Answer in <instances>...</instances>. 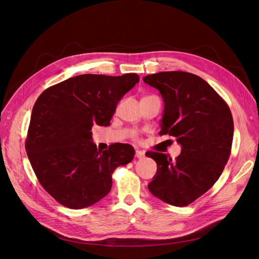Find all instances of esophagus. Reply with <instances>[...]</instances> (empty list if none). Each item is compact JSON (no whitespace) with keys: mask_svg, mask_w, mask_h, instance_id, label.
Masks as SVG:
<instances>
[{"mask_svg":"<svg viewBox=\"0 0 259 259\" xmlns=\"http://www.w3.org/2000/svg\"><path fill=\"white\" fill-rule=\"evenodd\" d=\"M135 156L137 159H143L145 156V152L144 151H140V150H136L135 151Z\"/></svg>","mask_w":259,"mask_h":259,"instance_id":"1","label":"esophagus"}]
</instances>
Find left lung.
Returning <instances> with one entry per match:
<instances>
[{
    "instance_id": "1",
    "label": "left lung",
    "mask_w": 259,
    "mask_h": 259,
    "mask_svg": "<svg viewBox=\"0 0 259 259\" xmlns=\"http://www.w3.org/2000/svg\"><path fill=\"white\" fill-rule=\"evenodd\" d=\"M164 101L161 135L175 137L182 153L173 161L160 152L146 155L158 165L149 190L174 206H186L208 191L231 153L233 119L217 92L200 76L184 71L147 75Z\"/></svg>"
}]
</instances>
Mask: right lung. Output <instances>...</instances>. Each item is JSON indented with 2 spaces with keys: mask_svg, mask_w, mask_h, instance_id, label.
Returning a JSON list of instances; mask_svg holds the SVG:
<instances>
[{
  "mask_svg": "<svg viewBox=\"0 0 259 259\" xmlns=\"http://www.w3.org/2000/svg\"><path fill=\"white\" fill-rule=\"evenodd\" d=\"M139 82L136 73L82 74L46 89L31 113L26 151L45 191L72 209L91 206L110 192L112 174L135 150L114 144L97 150L92 126H108L121 98Z\"/></svg>",
  "mask_w": 259,
  "mask_h": 259,
  "instance_id": "obj_1",
  "label": "right lung"
}]
</instances>
